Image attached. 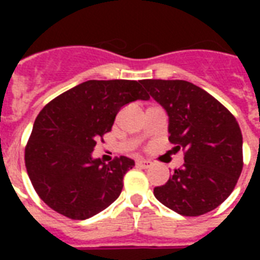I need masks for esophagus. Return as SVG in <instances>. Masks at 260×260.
Instances as JSON below:
<instances>
[{
	"mask_svg": "<svg viewBox=\"0 0 260 260\" xmlns=\"http://www.w3.org/2000/svg\"><path fill=\"white\" fill-rule=\"evenodd\" d=\"M136 164L146 169V167H150V166H152V161H150V160H146V158H138V160H136Z\"/></svg>",
	"mask_w": 260,
	"mask_h": 260,
	"instance_id": "1",
	"label": "esophagus"
}]
</instances>
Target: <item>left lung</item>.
<instances>
[{"instance_id": "1", "label": "left lung", "mask_w": 260, "mask_h": 260, "mask_svg": "<svg viewBox=\"0 0 260 260\" xmlns=\"http://www.w3.org/2000/svg\"><path fill=\"white\" fill-rule=\"evenodd\" d=\"M169 115L170 142L185 150L184 166L154 196L182 216H201L221 205L242 171V134L234 115L186 80H142Z\"/></svg>"}]
</instances>
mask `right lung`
I'll return each mask as SVG.
<instances>
[{
    "mask_svg": "<svg viewBox=\"0 0 260 260\" xmlns=\"http://www.w3.org/2000/svg\"><path fill=\"white\" fill-rule=\"evenodd\" d=\"M141 83L87 80L55 97L37 115L25 164L37 195L53 210L86 220L118 198L124 175L135 161L121 156L106 164L91 153L121 108L150 99Z\"/></svg>",
    "mask_w": 260,
    "mask_h": 260,
    "instance_id": "right-lung-1",
    "label": "right lung"
}]
</instances>
